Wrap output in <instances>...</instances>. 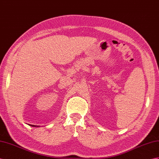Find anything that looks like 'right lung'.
Listing matches in <instances>:
<instances>
[{
	"mask_svg": "<svg viewBox=\"0 0 159 159\" xmlns=\"http://www.w3.org/2000/svg\"><path fill=\"white\" fill-rule=\"evenodd\" d=\"M28 125L31 126V127H39V125H31V124H28Z\"/></svg>",
	"mask_w": 159,
	"mask_h": 159,
	"instance_id": "right-lung-1",
	"label": "right lung"
}]
</instances>
